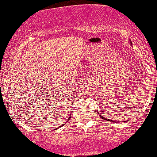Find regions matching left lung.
Listing matches in <instances>:
<instances>
[{
  "label": "left lung",
  "instance_id": "left-lung-1",
  "mask_svg": "<svg viewBox=\"0 0 157 157\" xmlns=\"http://www.w3.org/2000/svg\"><path fill=\"white\" fill-rule=\"evenodd\" d=\"M100 117H101V118H103V119H105V120H107V121H111V120H108V119H106V118H105V117H102V116H101V115H100Z\"/></svg>",
  "mask_w": 157,
  "mask_h": 157
}]
</instances>
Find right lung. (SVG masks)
I'll return each instance as SVG.
<instances>
[{
	"mask_svg": "<svg viewBox=\"0 0 157 157\" xmlns=\"http://www.w3.org/2000/svg\"><path fill=\"white\" fill-rule=\"evenodd\" d=\"M69 118H71V117H69ZM68 120H69V119H68ZM67 122H68V121H66V122H65V123H64V124H63V125H60V127H58V128H60V127H61V126H63V125H65V124H66V123H67Z\"/></svg>",
	"mask_w": 157,
	"mask_h": 157,
	"instance_id": "1",
	"label": "right lung"
}]
</instances>
